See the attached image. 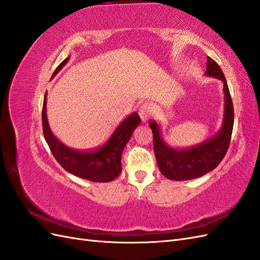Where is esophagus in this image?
I'll return each instance as SVG.
<instances>
[{"instance_id": "34e87169", "label": "esophagus", "mask_w": 260, "mask_h": 260, "mask_svg": "<svg viewBox=\"0 0 260 260\" xmlns=\"http://www.w3.org/2000/svg\"><path fill=\"white\" fill-rule=\"evenodd\" d=\"M152 113V107L149 106L147 103H144L143 105H141L139 109V115L141 117V120L142 122H146L149 118V115Z\"/></svg>"}]
</instances>
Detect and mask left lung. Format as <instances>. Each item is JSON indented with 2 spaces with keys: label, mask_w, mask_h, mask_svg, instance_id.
<instances>
[{
  "label": "left lung",
  "mask_w": 260,
  "mask_h": 260,
  "mask_svg": "<svg viewBox=\"0 0 260 260\" xmlns=\"http://www.w3.org/2000/svg\"><path fill=\"white\" fill-rule=\"evenodd\" d=\"M205 76L216 78L223 83V118L221 127L214 136L190 147H172L165 140L160 124L155 120L148 123L153 132L157 165L161 175L169 180L185 181L206 175L218 166L229 147L234 122L233 104L222 70L210 57H207Z\"/></svg>",
  "instance_id": "left-lung-1"
}]
</instances>
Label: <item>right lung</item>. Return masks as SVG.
<instances>
[{"instance_id":"1","label":"right lung","mask_w":260,"mask_h":260,"mask_svg":"<svg viewBox=\"0 0 260 260\" xmlns=\"http://www.w3.org/2000/svg\"><path fill=\"white\" fill-rule=\"evenodd\" d=\"M69 58L70 56L60 62L52 78L60 72L69 61ZM46 101H48V93H45L42 109L43 133L46 143L60 166L74 176L93 182H109L119 176L122 169L121 155L123 148L141 122L138 113H132L124 118L109 139L99 148L92 151H80V149L68 147L54 136L46 114Z\"/></svg>"}]
</instances>
